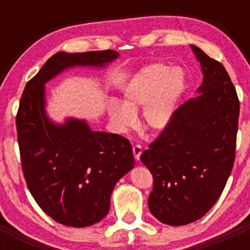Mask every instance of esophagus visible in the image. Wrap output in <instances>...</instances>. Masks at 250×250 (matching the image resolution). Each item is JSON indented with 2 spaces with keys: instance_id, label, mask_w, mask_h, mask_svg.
I'll return each instance as SVG.
<instances>
[{
  "instance_id": "obj_1",
  "label": "esophagus",
  "mask_w": 250,
  "mask_h": 250,
  "mask_svg": "<svg viewBox=\"0 0 250 250\" xmlns=\"http://www.w3.org/2000/svg\"><path fill=\"white\" fill-rule=\"evenodd\" d=\"M141 152H143V147H141L140 145H134V146H132V154H134L135 160H140Z\"/></svg>"
}]
</instances>
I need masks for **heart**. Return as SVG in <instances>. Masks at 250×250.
Segmentation results:
<instances>
[{"mask_svg": "<svg viewBox=\"0 0 250 250\" xmlns=\"http://www.w3.org/2000/svg\"><path fill=\"white\" fill-rule=\"evenodd\" d=\"M187 89V76L182 67L152 63L141 68L123 90L121 103L111 101L107 112L119 132L131 129L135 115L143 109L141 123L154 134L164 131L175 118L180 99Z\"/></svg>", "mask_w": 250, "mask_h": 250, "instance_id": "heart-1", "label": "heart"}]
</instances>
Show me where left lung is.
<instances>
[{
	"instance_id": "obj_1",
	"label": "left lung",
	"mask_w": 250,
	"mask_h": 250,
	"mask_svg": "<svg viewBox=\"0 0 250 250\" xmlns=\"http://www.w3.org/2000/svg\"><path fill=\"white\" fill-rule=\"evenodd\" d=\"M200 62L199 96L178 107L174 121L140 156L154 188L149 209L161 223L185 225L210 210L235 158L239 100L224 66L190 45Z\"/></svg>"
}]
</instances>
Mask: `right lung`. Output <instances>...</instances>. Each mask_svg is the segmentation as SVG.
<instances>
[{
  "mask_svg": "<svg viewBox=\"0 0 250 250\" xmlns=\"http://www.w3.org/2000/svg\"><path fill=\"white\" fill-rule=\"evenodd\" d=\"M112 50L57 52L26 85L16 116L26 184L39 207L60 224L83 228L109 213L116 183L134 167L129 140L94 131L80 119L56 124L46 112L45 83L75 66L105 67Z\"/></svg>",
  "mask_w": 250,
  "mask_h": 250,
  "instance_id": "add662e5",
  "label": "right lung"
}]
</instances>
